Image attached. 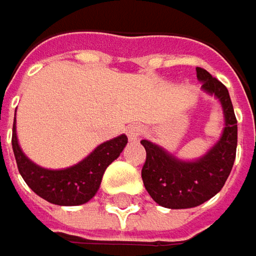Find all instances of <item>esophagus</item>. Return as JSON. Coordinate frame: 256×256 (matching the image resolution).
I'll use <instances>...</instances> for the list:
<instances>
[{
  "label": "esophagus",
  "instance_id": "esophagus-1",
  "mask_svg": "<svg viewBox=\"0 0 256 256\" xmlns=\"http://www.w3.org/2000/svg\"><path fill=\"white\" fill-rule=\"evenodd\" d=\"M142 132H143L142 125L134 124V125H130V126H128V137H130V140H132V142L138 140V137L142 136Z\"/></svg>",
  "mask_w": 256,
  "mask_h": 256
}]
</instances>
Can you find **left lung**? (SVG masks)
<instances>
[{"label": "left lung", "mask_w": 256, "mask_h": 256, "mask_svg": "<svg viewBox=\"0 0 256 256\" xmlns=\"http://www.w3.org/2000/svg\"><path fill=\"white\" fill-rule=\"evenodd\" d=\"M196 78L204 92L214 95L224 110L225 128L218 143L201 158L182 161L161 146L142 140L146 162L142 179L146 191L167 208H191L214 196L225 185L237 149V119L228 89L208 71L196 66Z\"/></svg>", "instance_id": "8db88e82"}]
</instances>
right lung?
<instances>
[{
    "label": "right lung",
    "mask_w": 256,
    "mask_h": 256,
    "mask_svg": "<svg viewBox=\"0 0 256 256\" xmlns=\"http://www.w3.org/2000/svg\"><path fill=\"white\" fill-rule=\"evenodd\" d=\"M126 143L128 138L122 134L101 143L76 166L64 170H48L34 164L22 152L16 136V118L12 136V146L20 176L37 195L58 206H80L88 202L100 190L106 168L120 155Z\"/></svg>",
    "instance_id": "right-lung-1"
}]
</instances>
